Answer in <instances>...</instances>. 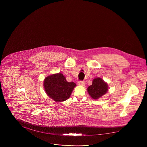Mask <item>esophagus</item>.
I'll list each match as a JSON object with an SVG mask.
<instances>
[{"label":"esophagus","mask_w":147,"mask_h":147,"mask_svg":"<svg viewBox=\"0 0 147 147\" xmlns=\"http://www.w3.org/2000/svg\"><path fill=\"white\" fill-rule=\"evenodd\" d=\"M78 84L79 85H82V86H84L85 85V81H79L78 82Z\"/></svg>","instance_id":"1"}]
</instances>
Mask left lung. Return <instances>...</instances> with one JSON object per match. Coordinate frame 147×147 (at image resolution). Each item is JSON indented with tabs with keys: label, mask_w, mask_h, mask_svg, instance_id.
Masks as SVG:
<instances>
[{
	"label": "left lung",
	"mask_w": 147,
	"mask_h": 147,
	"mask_svg": "<svg viewBox=\"0 0 147 147\" xmlns=\"http://www.w3.org/2000/svg\"><path fill=\"white\" fill-rule=\"evenodd\" d=\"M108 85L100 78L93 79L92 84L88 88V92L93 99L96 100L101 97L108 91Z\"/></svg>",
	"instance_id": "8db88e82"
}]
</instances>
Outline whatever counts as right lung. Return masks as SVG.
<instances>
[{
  "label": "right lung",
  "instance_id": "right-lung-1",
  "mask_svg": "<svg viewBox=\"0 0 147 147\" xmlns=\"http://www.w3.org/2000/svg\"><path fill=\"white\" fill-rule=\"evenodd\" d=\"M47 95L57 102H61L70 98L76 84L68 82L62 73H57L46 77L43 82Z\"/></svg>",
  "mask_w": 147,
  "mask_h": 147
}]
</instances>
